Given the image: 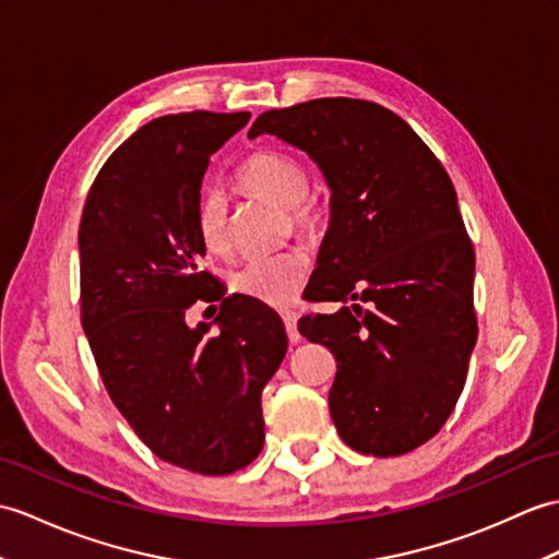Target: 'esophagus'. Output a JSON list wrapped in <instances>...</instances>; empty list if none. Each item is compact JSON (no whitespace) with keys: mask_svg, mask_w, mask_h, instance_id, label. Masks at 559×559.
Masks as SVG:
<instances>
[{"mask_svg":"<svg viewBox=\"0 0 559 559\" xmlns=\"http://www.w3.org/2000/svg\"><path fill=\"white\" fill-rule=\"evenodd\" d=\"M281 319H283V323H285V333H288L290 343L300 341V331H297V311L285 309V311H281Z\"/></svg>","mask_w":559,"mask_h":559,"instance_id":"esophagus-1","label":"esophagus"}]
</instances>
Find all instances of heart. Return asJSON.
Listing matches in <instances>:
<instances>
[{
    "mask_svg": "<svg viewBox=\"0 0 559 559\" xmlns=\"http://www.w3.org/2000/svg\"><path fill=\"white\" fill-rule=\"evenodd\" d=\"M238 183L259 198L285 206L290 224L302 233H317L326 221V206L311 194L305 164L288 152L262 150L238 168ZM194 228L210 252L228 248V204L218 188H204L194 204ZM309 274V257L300 248L252 257L230 278L233 290L271 307L290 305Z\"/></svg>",
    "mask_w": 559,
    "mask_h": 559,
    "instance_id": "obj_1",
    "label": "heart"
}]
</instances>
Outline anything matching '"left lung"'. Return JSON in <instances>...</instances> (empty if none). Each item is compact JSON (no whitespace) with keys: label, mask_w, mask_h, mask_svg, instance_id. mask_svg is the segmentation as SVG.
Wrapping results in <instances>:
<instances>
[{"label":"left lung","mask_w":559,"mask_h":559,"mask_svg":"<svg viewBox=\"0 0 559 559\" xmlns=\"http://www.w3.org/2000/svg\"><path fill=\"white\" fill-rule=\"evenodd\" d=\"M262 133L305 150L331 188L307 293L355 305L297 329L338 361L333 424L361 455H405L455 409L478 333L474 248L452 180L407 121L367 99L271 109L248 135Z\"/></svg>","instance_id":"left-lung-1"}]
</instances>
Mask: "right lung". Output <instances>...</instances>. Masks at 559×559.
<instances>
[{
	"mask_svg": "<svg viewBox=\"0 0 559 559\" xmlns=\"http://www.w3.org/2000/svg\"><path fill=\"white\" fill-rule=\"evenodd\" d=\"M248 111L145 123L104 162L81 216V321L111 402L159 460L224 476L264 445L262 388L288 349L283 321L224 297L202 269L194 204L212 154ZM221 299L217 333L185 311Z\"/></svg>",
	"mask_w": 559,
	"mask_h": 559,
	"instance_id": "obj_1",
	"label": "right lung"
}]
</instances>
